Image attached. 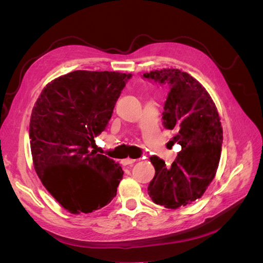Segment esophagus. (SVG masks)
<instances>
[{
  "label": "esophagus",
  "mask_w": 263,
  "mask_h": 263,
  "mask_svg": "<svg viewBox=\"0 0 263 263\" xmlns=\"http://www.w3.org/2000/svg\"><path fill=\"white\" fill-rule=\"evenodd\" d=\"M135 161H136V160H135V159H130V158H126V159H124V160L122 161V163L124 164V165H132L133 163H135Z\"/></svg>",
  "instance_id": "34e87169"
}]
</instances>
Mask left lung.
Segmentation results:
<instances>
[{
    "mask_svg": "<svg viewBox=\"0 0 263 263\" xmlns=\"http://www.w3.org/2000/svg\"><path fill=\"white\" fill-rule=\"evenodd\" d=\"M144 78L169 86L163 126L178 130L172 141L182 147L168 168L162 159L150 157L156 173L148 194L154 203L176 210L201 198L215 178L222 142L220 118L209 92L189 73L162 69Z\"/></svg>",
    "mask_w": 263,
    "mask_h": 263,
    "instance_id": "1",
    "label": "left lung"
}]
</instances>
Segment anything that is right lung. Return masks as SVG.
I'll list each match as a JSON object with an SVG mask.
<instances>
[{
	"label": "right lung",
	"instance_id": "1",
	"mask_svg": "<svg viewBox=\"0 0 263 263\" xmlns=\"http://www.w3.org/2000/svg\"><path fill=\"white\" fill-rule=\"evenodd\" d=\"M130 78L115 71H73L47 84L35 103L29 123L34 168L70 213H92L116 196L122 166L92 148Z\"/></svg>",
	"mask_w": 263,
	"mask_h": 263
}]
</instances>
